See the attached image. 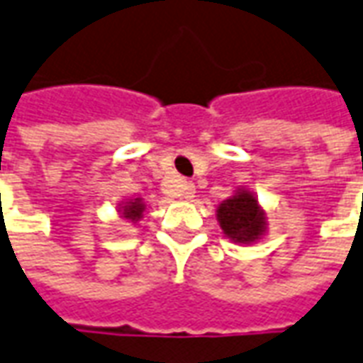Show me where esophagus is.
<instances>
[{
    "instance_id": "obj_1",
    "label": "esophagus",
    "mask_w": 363,
    "mask_h": 363,
    "mask_svg": "<svg viewBox=\"0 0 363 363\" xmlns=\"http://www.w3.org/2000/svg\"><path fill=\"white\" fill-rule=\"evenodd\" d=\"M182 197H184V199H187V201L195 197V186L191 184V182H186V184L182 186Z\"/></svg>"
}]
</instances>
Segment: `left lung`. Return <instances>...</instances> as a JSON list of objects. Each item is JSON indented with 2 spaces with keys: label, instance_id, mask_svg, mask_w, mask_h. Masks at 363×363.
Segmentation results:
<instances>
[{
  "label": "left lung",
  "instance_id": "left-lung-1",
  "mask_svg": "<svg viewBox=\"0 0 363 363\" xmlns=\"http://www.w3.org/2000/svg\"><path fill=\"white\" fill-rule=\"evenodd\" d=\"M217 220L223 235L235 244L258 242L268 228L266 211L259 207L256 195L244 187H238L233 197L218 205Z\"/></svg>",
  "mask_w": 363,
  "mask_h": 363
}]
</instances>
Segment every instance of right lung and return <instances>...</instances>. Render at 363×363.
Segmentation results:
<instances>
[{
    "label": "right lung",
    "instance_id": "1",
    "mask_svg": "<svg viewBox=\"0 0 363 363\" xmlns=\"http://www.w3.org/2000/svg\"><path fill=\"white\" fill-rule=\"evenodd\" d=\"M146 205L145 201L140 199V197H136V199H128L123 205H119V213L128 220H133V223H138L140 218H143V213H145Z\"/></svg>",
    "mask_w": 363,
    "mask_h": 363
}]
</instances>
